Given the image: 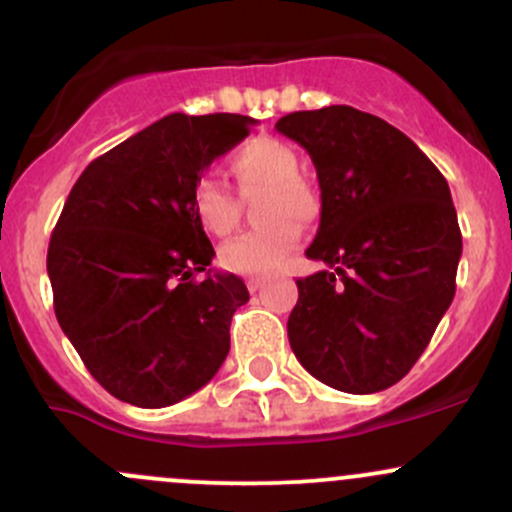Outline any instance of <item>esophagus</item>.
I'll use <instances>...</instances> for the list:
<instances>
[{
	"label": "esophagus",
	"instance_id": "obj_1",
	"mask_svg": "<svg viewBox=\"0 0 512 512\" xmlns=\"http://www.w3.org/2000/svg\"><path fill=\"white\" fill-rule=\"evenodd\" d=\"M246 285H249L251 293H258V290L263 288V278H249V283H246Z\"/></svg>",
	"mask_w": 512,
	"mask_h": 512
}]
</instances>
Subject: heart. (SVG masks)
<instances>
[{
  "label": "heart",
  "instance_id": "b5f03b06",
  "mask_svg": "<svg viewBox=\"0 0 512 512\" xmlns=\"http://www.w3.org/2000/svg\"><path fill=\"white\" fill-rule=\"evenodd\" d=\"M232 175L241 197L266 192L261 202V219L268 227L246 232L227 241L219 249V263L227 271L244 276H268L285 266L300 246V225L320 217V197L310 183L300 178V158L288 144L278 139L246 141L234 153ZM192 207L207 232L217 236L232 234L239 227L241 202L224 180H197L192 190Z\"/></svg>",
  "mask_w": 512,
  "mask_h": 512
}]
</instances>
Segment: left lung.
<instances>
[{"label": "left lung", "mask_w": 512, "mask_h": 512, "mask_svg": "<svg viewBox=\"0 0 512 512\" xmlns=\"http://www.w3.org/2000/svg\"><path fill=\"white\" fill-rule=\"evenodd\" d=\"M276 129L315 163L322 212L305 254L332 268L298 280L290 346L329 388L386 390L454 300L461 232L447 180L403 131L346 104L285 114Z\"/></svg>", "instance_id": "8db88e82"}]
</instances>
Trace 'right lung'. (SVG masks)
Returning <instances> with one entry per match:
<instances>
[{"label":"right lung","mask_w":512,"mask_h":512,"mask_svg":"<svg viewBox=\"0 0 512 512\" xmlns=\"http://www.w3.org/2000/svg\"><path fill=\"white\" fill-rule=\"evenodd\" d=\"M251 124L241 114H168L95 158L65 200L48 246L53 307L87 371L124 403H178L227 359L229 324L249 290L207 271L214 249L192 190Z\"/></svg>","instance_id":"1"}]
</instances>
